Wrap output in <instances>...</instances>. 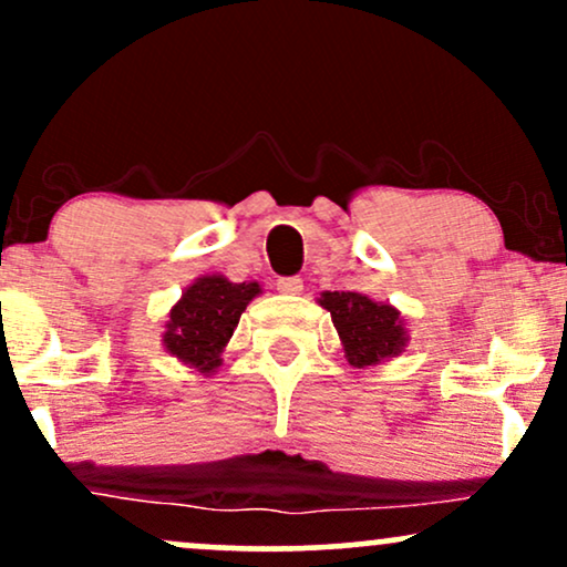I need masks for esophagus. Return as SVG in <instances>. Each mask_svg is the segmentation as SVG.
<instances>
[{"label":"esophagus","instance_id":"obj_1","mask_svg":"<svg viewBox=\"0 0 567 567\" xmlns=\"http://www.w3.org/2000/svg\"><path fill=\"white\" fill-rule=\"evenodd\" d=\"M277 290L282 292V296H301L303 279L301 277H279L277 279Z\"/></svg>","mask_w":567,"mask_h":567}]
</instances>
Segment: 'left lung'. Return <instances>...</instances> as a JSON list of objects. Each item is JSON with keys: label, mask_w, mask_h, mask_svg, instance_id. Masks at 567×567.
I'll use <instances>...</instances> for the list:
<instances>
[{"label": "left lung", "mask_w": 567, "mask_h": 567, "mask_svg": "<svg viewBox=\"0 0 567 567\" xmlns=\"http://www.w3.org/2000/svg\"><path fill=\"white\" fill-rule=\"evenodd\" d=\"M317 301L330 311L349 365L373 368L405 351L408 322L396 306L351 290H324Z\"/></svg>", "instance_id": "obj_1"}]
</instances>
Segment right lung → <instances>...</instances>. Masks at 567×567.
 <instances>
[{
  "label": "right lung",
  "mask_w": 567,
  "mask_h": 567,
  "mask_svg": "<svg viewBox=\"0 0 567 567\" xmlns=\"http://www.w3.org/2000/svg\"><path fill=\"white\" fill-rule=\"evenodd\" d=\"M258 282H231L224 275H202L167 311L162 347L202 375L218 373L220 354L247 303L261 296Z\"/></svg>",
  "instance_id": "1"
}]
</instances>
